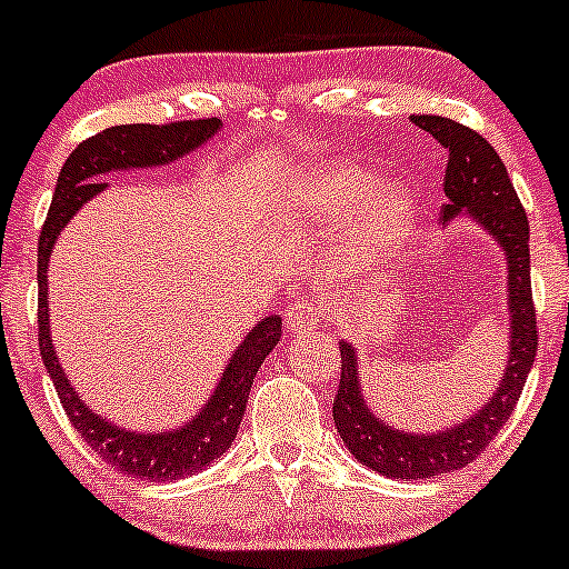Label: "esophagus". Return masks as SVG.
I'll list each match as a JSON object with an SVG mask.
<instances>
[{"label": "esophagus", "instance_id": "1", "mask_svg": "<svg viewBox=\"0 0 569 569\" xmlns=\"http://www.w3.org/2000/svg\"><path fill=\"white\" fill-rule=\"evenodd\" d=\"M321 313H325V311H321L319 306H313V302H308V300L291 302V308L286 311V330H289L291 336H302V332L319 327Z\"/></svg>", "mask_w": 569, "mask_h": 569}]
</instances>
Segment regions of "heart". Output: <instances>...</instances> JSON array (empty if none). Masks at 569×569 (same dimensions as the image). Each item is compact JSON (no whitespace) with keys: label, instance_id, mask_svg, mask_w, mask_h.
Here are the masks:
<instances>
[{"label":"heart","instance_id":"obj_1","mask_svg":"<svg viewBox=\"0 0 569 569\" xmlns=\"http://www.w3.org/2000/svg\"><path fill=\"white\" fill-rule=\"evenodd\" d=\"M297 200L321 226H336L358 209L349 242V256L358 267H371L396 252L416 214L407 187L391 181L375 187V176L355 164L319 170L297 187Z\"/></svg>","mask_w":569,"mask_h":569}]
</instances>
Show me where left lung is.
<instances>
[{"label":"left lung","instance_id":"obj_1","mask_svg":"<svg viewBox=\"0 0 569 569\" xmlns=\"http://www.w3.org/2000/svg\"><path fill=\"white\" fill-rule=\"evenodd\" d=\"M410 120L449 153L443 178L446 203L440 209L443 222L470 214L507 252V308L512 317L507 371L492 399L462 423L446 432H401L369 410L360 393L355 347L341 341V382L332 399V421L343 446L377 473L388 479H435L473 462L512 416L537 355V313L531 300L529 217L496 148L479 131L451 118L412 114Z\"/></svg>","mask_w":569,"mask_h":569}]
</instances>
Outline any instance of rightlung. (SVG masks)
<instances>
[{
    "label": "right lung",
    "mask_w": 569,
    "mask_h": 569,
    "mask_svg": "<svg viewBox=\"0 0 569 569\" xmlns=\"http://www.w3.org/2000/svg\"><path fill=\"white\" fill-rule=\"evenodd\" d=\"M220 118L203 120H178V123H129L109 126L96 137H88L71 151L57 176L54 194H51L49 214H46L43 231L38 242V343L43 355V366L54 382L60 405L68 421L73 423L84 443L101 457V460L118 468L120 473L137 476V479L173 481L181 476H192L214 462L217 457L231 449L233 438L242 423L244 407H248L252 380L261 369L263 358L280 341V317H267L252 327V332L231 355V363L222 371L214 393L200 407L198 416L173 432H131V429L114 427L112 421L101 418L79 399L77 388L68 382L60 360H57L54 343L49 338V256L54 250L57 237L66 222L99 194L107 183L101 176L114 170L159 168L176 159L187 157L194 148L209 142L220 131Z\"/></svg>",
    "instance_id": "obj_1"
}]
</instances>
